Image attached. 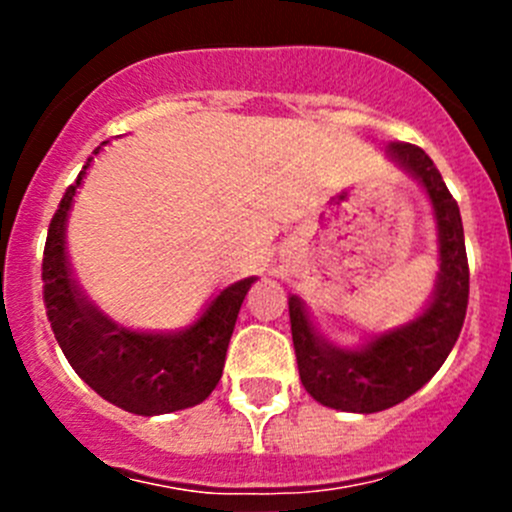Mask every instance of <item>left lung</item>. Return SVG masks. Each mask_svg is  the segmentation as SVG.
Returning a JSON list of instances; mask_svg holds the SVG:
<instances>
[{"instance_id":"1","label":"left lung","mask_w":512,"mask_h":512,"mask_svg":"<svg viewBox=\"0 0 512 512\" xmlns=\"http://www.w3.org/2000/svg\"><path fill=\"white\" fill-rule=\"evenodd\" d=\"M389 156L426 188L438 225L441 272L421 317L371 339L359 352L337 349L314 332L299 297H289V322L299 379L329 409L376 414L416 394L446 361L461 334L468 307V257L461 210L426 151L391 143Z\"/></svg>"}]
</instances>
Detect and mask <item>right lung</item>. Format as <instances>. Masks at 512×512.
Returning <instances> with one entry per match:
<instances>
[{"label":"right lung","instance_id":"obj_1","mask_svg":"<svg viewBox=\"0 0 512 512\" xmlns=\"http://www.w3.org/2000/svg\"><path fill=\"white\" fill-rule=\"evenodd\" d=\"M89 163L66 188L44 245L41 280L56 342L76 374L118 409L138 416L190 409L208 399L223 376L237 312L255 277L225 287L185 332L143 334L118 327L81 294L66 260V215Z\"/></svg>","mask_w":512,"mask_h":512}]
</instances>
